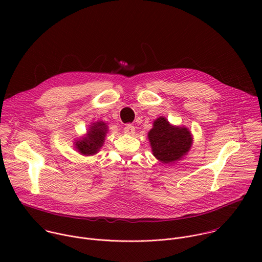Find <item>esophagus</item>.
<instances>
[{
	"label": "esophagus",
	"mask_w": 262,
	"mask_h": 262,
	"mask_svg": "<svg viewBox=\"0 0 262 262\" xmlns=\"http://www.w3.org/2000/svg\"><path fill=\"white\" fill-rule=\"evenodd\" d=\"M123 132L127 135H134L135 134V126L132 125V124H127L124 128H123Z\"/></svg>",
	"instance_id": "34e87169"
}]
</instances>
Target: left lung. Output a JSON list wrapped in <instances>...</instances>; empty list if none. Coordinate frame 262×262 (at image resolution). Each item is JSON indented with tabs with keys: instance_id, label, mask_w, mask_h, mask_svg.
<instances>
[{
	"instance_id": "left-lung-1",
	"label": "left lung",
	"mask_w": 262,
	"mask_h": 262,
	"mask_svg": "<svg viewBox=\"0 0 262 262\" xmlns=\"http://www.w3.org/2000/svg\"><path fill=\"white\" fill-rule=\"evenodd\" d=\"M154 156L165 164L180 160L192 145V135L185 127H174L160 117L148 133Z\"/></svg>"
}]
</instances>
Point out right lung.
Here are the masks:
<instances>
[{
	"label": "right lung",
	"instance_id": "1",
	"mask_svg": "<svg viewBox=\"0 0 262 262\" xmlns=\"http://www.w3.org/2000/svg\"><path fill=\"white\" fill-rule=\"evenodd\" d=\"M107 127L104 122L93 123V126L88 132V136L76 143V148L84 156L95 155L104 142Z\"/></svg>",
	"mask_w": 262,
	"mask_h": 262
}]
</instances>
